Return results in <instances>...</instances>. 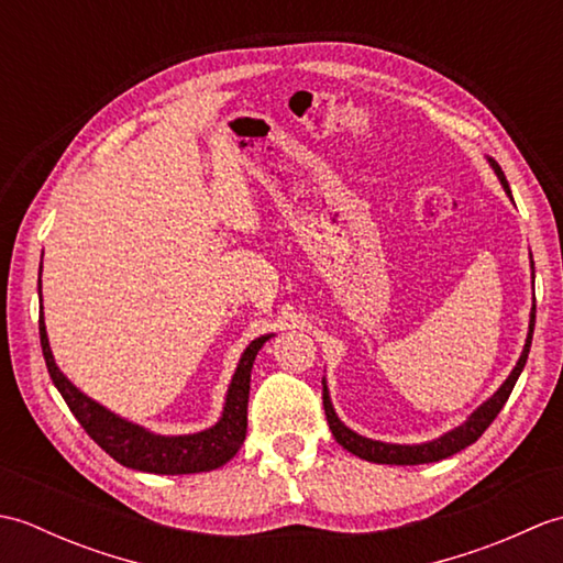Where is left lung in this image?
Wrapping results in <instances>:
<instances>
[{
    "label": "left lung",
    "instance_id": "left-lung-1",
    "mask_svg": "<svg viewBox=\"0 0 563 563\" xmlns=\"http://www.w3.org/2000/svg\"><path fill=\"white\" fill-rule=\"evenodd\" d=\"M488 166H492V169L496 172L500 186H504L508 198L512 200L510 186L506 181L504 172H500L498 162L488 157ZM530 266L534 268L532 254H530ZM532 331H534V305H532V312H530V329H528V339H525V349H522V353L518 357L516 367H512V373L506 377L504 385H500L494 391V397H488L479 406V409H476L470 418H466L462 426L448 430L445 435H440L435 440L421 442V445H397V442H382V440L357 435L355 430H351L349 426H345L341 418L336 416V411H333V404H331L329 389H327V377H324V379H321V385H324V411H327V421H329V428H331L333 438H336L339 445H343L351 454H355V457L367 460V462H375V464H428V462H438V460L452 457L454 452L470 448L472 442L479 440L484 430L494 423V418L506 406L510 391H512V387H516V382H518V377L522 373L525 363H528V353H530V345H532Z\"/></svg>",
    "mask_w": 563,
    "mask_h": 563
}]
</instances>
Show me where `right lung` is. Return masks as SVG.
Here are the masks:
<instances>
[{"label": "right lung", "mask_w": 563, "mask_h": 563, "mask_svg": "<svg viewBox=\"0 0 563 563\" xmlns=\"http://www.w3.org/2000/svg\"><path fill=\"white\" fill-rule=\"evenodd\" d=\"M41 271H43V263H41ZM38 295H41V278H38ZM41 302H43V295H41ZM38 329H41L43 357H45V365H47V373H51L53 385L57 387L59 394H63L69 411L75 413L81 428L89 433V438L97 442L101 450L109 452L115 462L130 466V470L150 472V474H198V472L218 470V466L230 462L239 452V448H242V442L246 438L251 367H254L261 345L266 343L273 333H266V336H258L251 341L246 345V351L242 353V357H239V365L232 375L230 389H227L224 409L218 423L200 430V433L159 435L109 411L106 406L87 397V394L77 389L63 373H59L51 351V341H47L43 305H41Z\"/></svg>", "instance_id": "right-lung-1"}]
</instances>
